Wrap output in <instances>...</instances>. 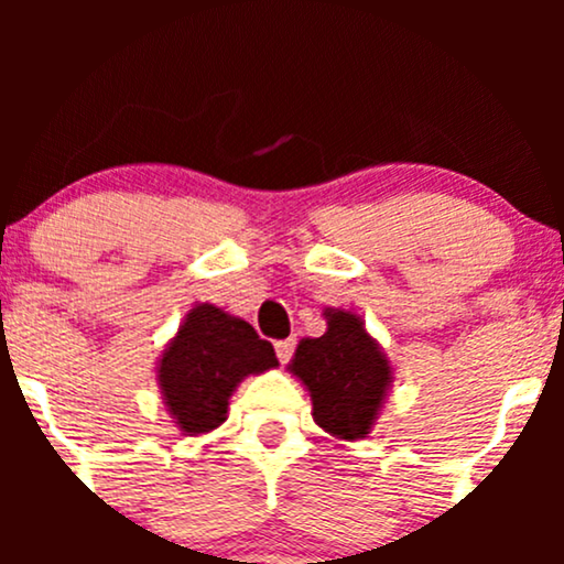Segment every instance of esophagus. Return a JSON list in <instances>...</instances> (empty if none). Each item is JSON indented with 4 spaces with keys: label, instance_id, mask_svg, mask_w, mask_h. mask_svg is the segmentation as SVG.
<instances>
[{
    "label": "esophagus",
    "instance_id": "34e87169",
    "mask_svg": "<svg viewBox=\"0 0 564 564\" xmlns=\"http://www.w3.org/2000/svg\"><path fill=\"white\" fill-rule=\"evenodd\" d=\"M294 347H296V339H281L275 341V355L281 364H289L291 355H294Z\"/></svg>",
    "mask_w": 564,
    "mask_h": 564
}]
</instances>
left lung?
Here are the masks:
<instances>
[{"instance_id": "8db88e82", "label": "left lung", "mask_w": 564, "mask_h": 564, "mask_svg": "<svg viewBox=\"0 0 564 564\" xmlns=\"http://www.w3.org/2000/svg\"><path fill=\"white\" fill-rule=\"evenodd\" d=\"M326 334L302 339L289 371L313 400V419L336 440H364L392 387V366L360 315L326 307Z\"/></svg>"}]
</instances>
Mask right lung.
<instances>
[{
  "label": "right lung",
  "instance_id": "right-lung-1",
  "mask_svg": "<svg viewBox=\"0 0 564 564\" xmlns=\"http://www.w3.org/2000/svg\"><path fill=\"white\" fill-rule=\"evenodd\" d=\"M278 366L275 349L243 318L200 302L161 352L156 381L183 435H206L228 419L236 387Z\"/></svg>",
  "mask_w": 564,
  "mask_h": 564
}]
</instances>
